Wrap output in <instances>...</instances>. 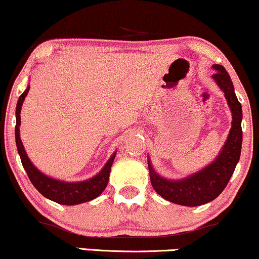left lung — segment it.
Here are the masks:
<instances>
[{
	"label": "left lung",
	"instance_id": "obj_1",
	"mask_svg": "<svg viewBox=\"0 0 259 259\" xmlns=\"http://www.w3.org/2000/svg\"><path fill=\"white\" fill-rule=\"evenodd\" d=\"M212 69L217 73L211 78L224 92L228 107L232 112V126L224 147L214 161L199 171L182 179L163 178L155 171L148 156V169L153 189L166 201L185 207H197L211 202L227 186L235 166L240 159L243 130L241 119L243 110L235 96L234 86L230 75L222 65L214 64Z\"/></svg>",
	"mask_w": 259,
	"mask_h": 259
}]
</instances>
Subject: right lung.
I'll list each match as a JSON object with an SVG mask.
<instances>
[{"label": "right lung", "instance_id": "right-lung-1", "mask_svg": "<svg viewBox=\"0 0 259 259\" xmlns=\"http://www.w3.org/2000/svg\"><path fill=\"white\" fill-rule=\"evenodd\" d=\"M29 91V86H27L24 93L19 98L18 104H16V125H15V142L16 148H18V153L20 155L22 166H24L26 173H27L29 181L35 189L38 190L40 194L47 197L48 199L58 203V204L63 205H75L80 204V203H84L92 199L97 198L98 196L101 195V192L105 190L109 183L111 166H112L114 156L116 153L114 152L110 159L107 160L100 172L92 177L90 179L82 182H64L60 181V179L52 178L42 173L40 169H38L33 165L28 158L27 153H26L25 147L22 145V141L20 139V125H21V107L22 103H24L26 96H27Z\"/></svg>", "mask_w": 259, "mask_h": 259}]
</instances>
